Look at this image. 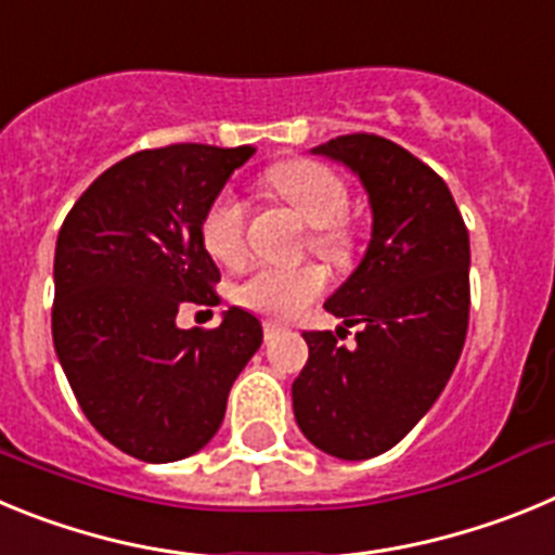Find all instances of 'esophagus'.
Here are the masks:
<instances>
[{
	"label": "esophagus",
	"instance_id": "34e87169",
	"mask_svg": "<svg viewBox=\"0 0 555 555\" xmlns=\"http://www.w3.org/2000/svg\"><path fill=\"white\" fill-rule=\"evenodd\" d=\"M281 331H283V325H278V322H263V333H267V338L278 336Z\"/></svg>",
	"mask_w": 555,
	"mask_h": 555
}]
</instances>
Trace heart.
Here are the masks:
<instances>
[{"label": "heart", "mask_w": 555, "mask_h": 555, "mask_svg": "<svg viewBox=\"0 0 555 555\" xmlns=\"http://www.w3.org/2000/svg\"><path fill=\"white\" fill-rule=\"evenodd\" d=\"M267 185L311 224V247L317 253L331 261H345L352 247L350 230L345 224L350 194L327 166L313 160H286L267 171ZM244 230L247 208L242 199L230 191L210 199L199 222V235L210 258L228 267L242 261ZM322 288L325 272L320 267H258L235 286L233 297L249 311L272 320H288L317 300Z\"/></svg>", "instance_id": "b5f03b06"}]
</instances>
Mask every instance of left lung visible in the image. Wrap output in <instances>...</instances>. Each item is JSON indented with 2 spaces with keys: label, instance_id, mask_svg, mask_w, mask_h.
Wrapping results in <instances>:
<instances>
[{
  "label": "left lung",
  "instance_id": "left-lung-1",
  "mask_svg": "<svg viewBox=\"0 0 555 555\" xmlns=\"http://www.w3.org/2000/svg\"><path fill=\"white\" fill-rule=\"evenodd\" d=\"M350 169L372 210L366 253L327 297L356 347L308 331V364L292 384L294 420L313 448L364 461L395 448L430 411L459 364L469 322V233L448 183L380 135L313 146Z\"/></svg>",
  "mask_w": 555,
  "mask_h": 555
}]
</instances>
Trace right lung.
Listing matches in <instances>:
<instances>
[{
    "label": "right lung",
    "instance_id": "1",
    "mask_svg": "<svg viewBox=\"0 0 555 555\" xmlns=\"http://www.w3.org/2000/svg\"><path fill=\"white\" fill-rule=\"evenodd\" d=\"M253 152H135L82 191L57 233V361L88 423L132 459L169 464L203 450L263 341L258 317L238 306L214 331L175 322L183 302H219V269L199 222Z\"/></svg>",
    "mask_w": 555,
    "mask_h": 555
}]
</instances>
